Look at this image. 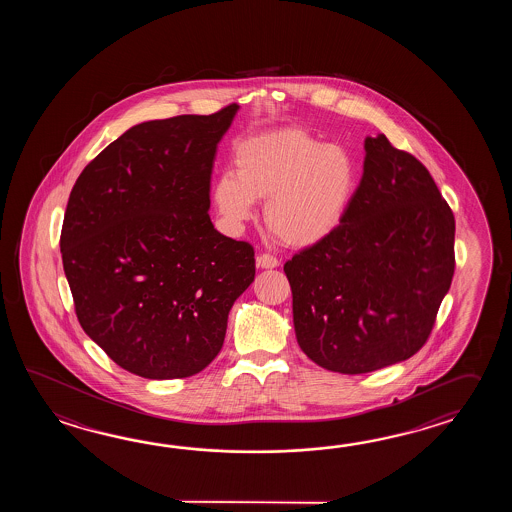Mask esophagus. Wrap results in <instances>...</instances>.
Returning a JSON list of instances; mask_svg holds the SVG:
<instances>
[{
    "label": "esophagus",
    "instance_id": "obj_1",
    "mask_svg": "<svg viewBox=\"0 0 512 512\" xmlns=\"http://www.w3.org/2000/svg\"><path fill=\"white\" fill-rule=\"evenodd\" d=\"M278 265H280V261L276 260L271 254H258L256 256V267L258 269H274Z\"/></svg>",
    "mask_w": 512,
    "mask_h": 512
}]
</instances>
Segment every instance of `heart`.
Returning a JSON list of instances; mask_svg holds the SVG:
<instances>
[{
    "instance_id": "b5f03b06",
    "label": "heart",
    "mask_w": 512,
    "mask_h": 512,
    "mask_svg": "<svg viewBox=\"0 0 512 512\" xmlns=\"http://www.w3.org/2000/svg\"><path fill=\"white\" fill-rule=\"evenodd\" d=\"M359 168L348 148L320 141L300 128L263 131L241 139L232 174L212 183L219 218L240 230L265 201L263 221L287 247L307 249L331 238L348 216Z\"/></svg>"
}]
</instances>
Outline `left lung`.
I'll use <instances>...</instances> for the list:
<instances>
[{"label": "left lung", "instance_id": "left-lung-1", "mask_svg": "<svg viewBox=\"0 0 512 512\" xmlns=\"http://www.w3.org/2000/svg\"><path fill=\"white\" fill-rule=\"evenodd\" d=\"M344 223L283 265L309 359L359 375L423 348L454 276L456 221L430 172L386 135L366 137Z\"/></svg>", "mask_w": 512, "mask_h": 512}]
</instances>
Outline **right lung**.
Returning <instances> with one entry per match:
<instances>
[{"instance_id": "right-lung-1", "label": "right lung", "mask_w": 512, "mask_h": 512, "mask_svg": "<svg viewBox=\"0 0 512 512\" xmlns=\"http://www.w3.org/2000/svg\"><path fill=\"white\" fill-rule=\"evenodd\" d=\"M240 106L148 120L87 164L60 238L78 322L120 368L183 379L216 359L254 251L214 229L210 174Z\"/></svg>"}]
</instances>
